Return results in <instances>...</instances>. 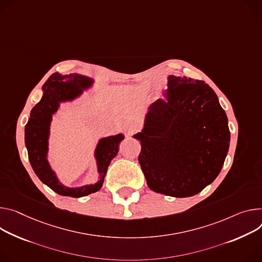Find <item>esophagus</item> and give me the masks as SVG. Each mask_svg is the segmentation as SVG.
Masks as SVG:
<instances>
[{"label": "esophagus", "mask_w": 262, "mask_h": 262, "mask_svg": "<svg viewBox=\"0 0 262 262\" xmlns=\"http://www.w3.org/2000/svg\"><path fill=\"white\" fill-rule=\"evenodd\" d=\"M137 130H138V127H137L136 125H134V124H129V125L126 126V133H127L128 136L133 135V134L136 133Z\"/></svg>", "instance_id": "obj_1"}]
</instances>
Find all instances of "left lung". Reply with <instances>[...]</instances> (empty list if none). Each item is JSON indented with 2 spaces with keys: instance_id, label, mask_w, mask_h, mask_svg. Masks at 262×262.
<instances>
[{
  "instance_id": "1",
  "label": "left lung",
  "mask_w": 262,
  "mask_h": 262,
  "mask_svg": "<svg viewBox=\"0 0 262 262\" xmlns=\"http://www.w3.org/2000/svg\"><path fill=\"white\" fill-rule=\"evenodd\" d=\"M165 99L149 108L139 163L155 192L188 198L201 192L222 170L230 142L228 118L204 81L170 76ZM168 80V81H169Z\"/></svg>"
}]
</instances>
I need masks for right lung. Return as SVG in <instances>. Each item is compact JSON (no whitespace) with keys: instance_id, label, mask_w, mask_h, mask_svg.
<instances>
[{"instance_id":"obj_1","label":"right lung","mask_w":262,"mask_h":262,"mask_svg":"<svg viewBox=\"0 0 262 262\" xmlns=\"http://www.w3.org/2000/svg\"><path fill=\"white\" fill-rule=\"evenodd\" d=\"M91 83L92 79L78 74H52L43 83L42 98L31 110L30 118L25 127V144L34 172L43 184L60 195L81 198L98 191L103 184L110 163L117 156L119 144L124 138L122 135H118L100 140L96 149L100 179L96 184L71 189L63 187L57 181L47 161L49 125L52 115L57 111L59 101L75 98L82 89L90 86Z\"/></svg>"}]
</instances>
